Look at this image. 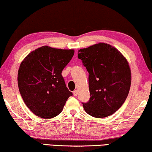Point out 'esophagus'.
Instances as JSON below:
<instances>
[{
    "label": "esophagus",
    "instance_id": "obj_1",
    "mask_svg": "<svg viewBox=\"0 0 152 152\" xmlns=\"http://www.w3.org/2000/svg\"><path fill=\"white\" fill-rule=\"evenodd\" d=\"M73 94H74V96H76L77 94H78V90H74V91H73Z\"/></svg>",
    "mask_w": 152,
    "mask_h": 152
}]
</instances>
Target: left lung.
Returning <instances> with one entry per match:
<instances>
[{"label": "left lung", "mask_w": 152, "mask_h": 152, "mask_svg": "<svg viewBox=\"0 0 152 152\" xmlns=\"http://www.w3.org/2000/svg\"><path fill=\"white\" fill-rule=\"evenodd\" d=\"M78 58L89 73L90 98L83 102L95 118L111 116L123 105L131 85V71L125 58L110 45L100 42L78 50Z\"/></svg>", "instance_id": "8db88e82"}]
</instances>
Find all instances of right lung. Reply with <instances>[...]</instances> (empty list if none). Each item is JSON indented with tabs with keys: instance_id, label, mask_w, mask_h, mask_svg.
<instances>
[{
	"instance_id": "1",
	"label": "right lung",
	"mask_w": 152,
	"mask_h": 152,
	"mask_svg": "<svg viewBox=\"0 0 152 152\" xmlns=\"http://www.w3.org/2000/svg\"><path fill=\"white\" fill-rule=\"evenodd\" d=\"M74 54L73 50L42 46L27 55L18 69V85L25 103L36 116L52 118L73 95L62 76Z\"/></svg>"
}]
</instances>
